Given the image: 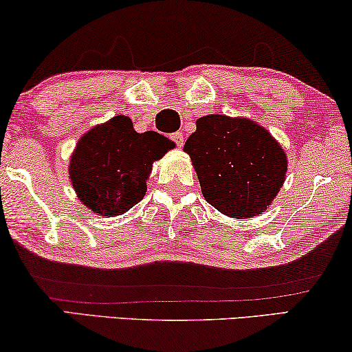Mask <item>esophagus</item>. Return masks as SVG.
I'll list each match as a JSON object with an SVG mask.
<instances>
[{
    "instance_id": "obj_1",
    "label": "esophagus",
    "mask_w": 352,
    "mask_h": 352,
    "mask_svg": "<svg viewBox=\"0 0 352 352\" xmlns=\"http://www.w3.org/2000/svg\"><path fill=\"white\" fill-rule=\"evenodd\" d=\"M170 140L174 142L177 146H183V132H174L170 135Z\"/></svg>"
}]
</instances>
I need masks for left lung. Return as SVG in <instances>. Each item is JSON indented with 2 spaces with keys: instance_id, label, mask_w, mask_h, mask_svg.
I'll list each match as a JSON object with an SVG mask.
<instances>
[{
  "instance_id": "left-lung-1",
  "label": "left lung",
  "mask_w": 352,
  "mask_h": 352,
  "mask_svg": "<svg viewBox=\"0 0 352 352\" xmlns=\"http://www.w3.org/2000/svg\"><path fill=\"white\" fill-rule=\"evenodd\" d=\"M183 150L191 157L206 201L232 219L263 212L285 180L284 150L254 121L199 118Z\"/></svg>"
}]
</instances>
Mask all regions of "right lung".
Returning <instances> with one entry per match:
<instances>
[{
    "label": "right lung",
    "mask_w": 352,
    "mask_h": 352,
    "mask_svg": "<svg viewBox=\"0 0 352 352\" xmlns=\"http://www.w3.org/2000/svg\"><path fill=\"white\" fill-rule=\"evenodd\" d=\"M174 148L155 131L138 133L131 118L115 116L84 133L70 161L79 201L97 215L126 214L146 192L151 164Z\"/></svg>",
    "instance_id": "1"
}]
</instances>
